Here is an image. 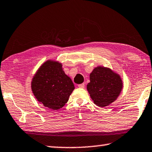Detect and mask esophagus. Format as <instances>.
I'll list each match as a JSON object with an SVG mask.
<instances>
[{"label":"esophagus","mask_w":152,"mask_h":152,"mask_svg":"<svg viewBox=\"0 0 152 152\" xmlns=\"http://www.w3.org/2000/svg\"><path fill=\"white\" fill-rule=\"evenodd\" d=\"M78 86L79 88H85V83L80 84V85H78Z\"/></svg>","instance_id":"esophagus-1"}]
</instances>
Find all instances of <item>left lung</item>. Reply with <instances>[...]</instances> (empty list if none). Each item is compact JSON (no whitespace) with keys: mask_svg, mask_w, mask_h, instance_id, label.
<instances>
[{"mask_svg":"<svg viewBox=\"0 0 152 152\" xmlns=\"http://www.w3.org/2000/svg\"><path fill=\"white\" fill-rule=\"evenodd\" d=\"M123 83L118 74L110 68L97 66L90 74L86 88L94 103L101 107L113 103L121 93Z\"/></svg>","mask_w":152,"mask_h":152,"instance_id":"left-lung-1","label":"left lung"}]
</instances>
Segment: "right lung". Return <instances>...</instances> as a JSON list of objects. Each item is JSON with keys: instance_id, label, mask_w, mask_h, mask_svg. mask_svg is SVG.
Returning a JSON list of instances; mask_svg holds the SVG:
<instances>
[{"instance_id": "1", "label": "right lung", "mask_w": 152, "mask_h": 152, "mask_svg": "<svg viewBox=\"0 0 152 152\" xmlns=\"http://www.w3.org/2000/svg\"><path fill=\"white\" fill-rule=\"evenodd\" d=\"M31 87L38 102L53 110L64 107L75 88L71 78L63 70L62 64L54 60H47L38 68Z\"/></svg>"}]
</instances>
